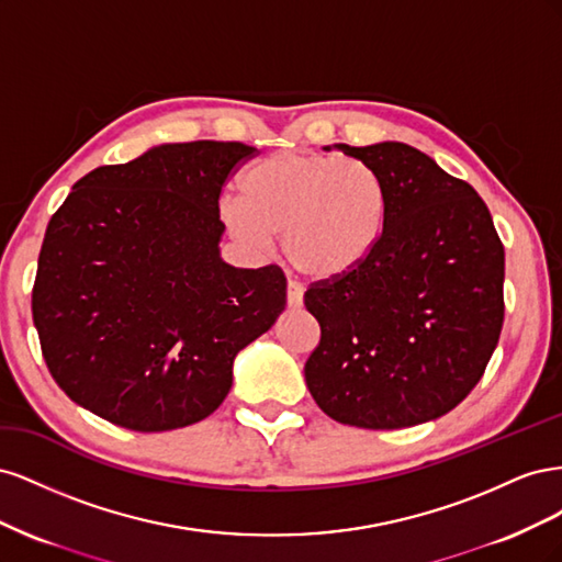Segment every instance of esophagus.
<instances>
[{"instance_id":"1","label":"esophagus","mask_w":562,"mask_h":562,"mask_svg":"<svg viewBox=\"0 0 562 562\" xmlns=\"http://www.w3.org/2000/svg\"><path fill=\"white\" fill-rule=\"evenodd\" d=\"M285 293H288V307L300 310L302 307V300H304V288L297 281L291 279V281H288Z\"/></svg>"}]
</instances>
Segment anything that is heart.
<instances>
[{
	"label": "heart",
	"instance_id": "heart-1",
	"mask_svg": "<svg viewBox=\"0 0 562 562\" xmlns=\"http://www.w3.org/2000/svg\"><path fill=\"white\" fill-rule=\"evenodd\" d=\"M389 187L359 159L277 151L252 164L241 196H225L220 215L250 248L283 234V252L312 279H339L361 267L382 239Z\"/></svg>",
	"mask_w": 562,
	"mask_h": 562
}]
</instances>
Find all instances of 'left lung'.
Returning a JSON list of instances; mask_svg holds the SVG:
<instances>
[{
	"label": "left lung",
	"instance_id": "1",
	"mask_svg": "<svg viewBox=\"0 0 562 562\" xmlns=\"http://www.w3.org/2000/svg\"><path fill=\"white\" fill-rule=\"evenodd\" d=\"M335 147L384 178L389 211L361 267L304 293L321 326L304 380L339 424L415 427L483 378L504 323V246L473 187L424 151L389 140Z\"/></svg>",
	"mask_w": 562,
	"mask_h": 562
}]
</instances>
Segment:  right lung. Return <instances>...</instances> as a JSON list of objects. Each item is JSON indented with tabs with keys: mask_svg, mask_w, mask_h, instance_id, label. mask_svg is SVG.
<instances>
[{
	"mask_svg": "<svg viewBox=\"0 0 562 562\" xmlns=\"http://www.w3.org/2000/svg\"><path fill=\"white\" fill-rule=\"evenodd\" d=\"M255 147L166 143L75 182L50 217L32 318L58 386L131 431L206 419L234 359L285 310L277 265L220 258L217 199Z\"/></svg>",
	"mask_w": 562,
	"mask_h": 562,
	"instance_id": "add662e5",
	"label": "right lung"
}]
</instances>
